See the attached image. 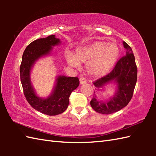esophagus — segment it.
<instances>
[{
  "label": "esophagus",
  "mask_w": 156,
  "mask_h": 156,
  "mask_svg": "<svg viewBox=\"0 0 156 156\" xmlns=\"http://www.w3.org/2000/svg\"><path fill=\"white\" fill-rule=\"evenodd\" d=\"M79 80H80V83L81 84H83L87 83V80H86V79L84 77H80Z\"/></svg>",
  "instance_id": "1"
}]
</instances>
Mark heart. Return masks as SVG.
<instances>
[{"label":"heart","instance_id":"b5f03b06","mask_svg":"<svg viewBox=\"0 0 156 156\" xmlns=\"http://www.w3.org/2000/svg\"><path fill=\"white\" fill-rule=\"evenodd\" d=\"M120 54L118 45L113 43L95 41L85 47L76 49V55L69 54L67 61L69 65L79 67L80 62H87V69L95 77L107 74L117 62Z\"/></svg>","mask_w":156,"mask_h":156}]
</instances>
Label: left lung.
Returning a JSON list of instances; mask_svg holds the SVG:
<instances>
[{"label":"left lung","mask_w":156,"mask_h":156,"mask_svg":"<svg viewBox=\"0 0 156 156\" xmlns=\"http://www.w3.org/2000/svg\"><path fill=\"white\" fill-rule=\"evenodd\" d=\"M122 44L126 49V55L119 59L109 74L93 82L98 88H103L112 82L117 85L115 95L108 101L97 100V96L94 94L90 105L99 113L108 115L120 111L128 105L133 97L137 79V68L131 48L125 41Z\"/></svg>","instance_id":"1"}]
</instances>
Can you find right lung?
Instances as JSON below:
<instances>
[{
    "label": "right lung",
    "instance_id": "obj_1",
    "mask_svg": "<svg viewBox=\"0 0 156 156\" xmlns=\"http://www.w3.org/2000/svg\"><path fill=\"white\" fill-rule=\"evenodd\" d=\"M60 39L55 35L36 39L27 46L22 56L20 66V77L25 97L31 107L42 113L49 116L64 112L69 105L72 92L77 88L80 81L77 77L59 76L52 93L48 98H42L35 94L31 78V69L37 59L49 54L52 47L60 44Z\"/></svg>",
    "mask_w": 156,
    "mask_h": 156
}]
</instances>
